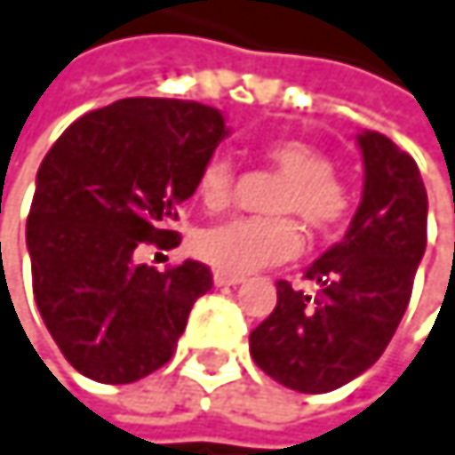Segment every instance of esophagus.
I'll list each match as a JSON object with an SVG mask.
<instances>
[{
    "mask_svg": "<svg viewBox=\"0 0 455 455\" xmlns=\"http://www.w3.org/2000/svg\"><path fill=\"white\" fill-rule=\"evenodd\" d=\"M212 280H215V285H240L245 277L243 275H232V272H223V269H215Z\"/></svg>",
    "mask_w": 455,
    "mask_h": 455,
    "instance_id": "1",
    "label": "esophagus"
}]
</instances>
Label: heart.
Listing matches in <instances>:
<instances>
[{
    "instance_id": "1",
    "label": "heart",
    "mask_w": 455,
    "mask_h": 455,
    "mask_svg": "<svg viewBox=\"0 0 455 455\" xmlns=\"http://www.w3.org/2000/svg\"><path fill=\"white\" fill-rule=\"evenodd\" d=\"M264 161L285 180L269 199L264 218H240L199 232L194 253L215 269L248 275L294 259L302 248L297 215L310 232L326 235L347 212V191L334 178L331 158L305 140H277L264 148ZM235 167L229 158H210L199 175V199L210 212H220L235 199Z\"/></svg>"
}]
</instances>
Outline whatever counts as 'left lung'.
I'll use <instances>...</instances> for the list:
<instances>
[{"label": "left lung", "mask_w": 455, "mask_h": 455, "mask_svg": "<svg viewBox=\"0 0 455 455\" xmlns=\"http://www.w3.org/2000/svg\"><path fill=\"white\" fill-rule=\"evenodd\" d=\"M364 194L342 243L305 277L310 299L277 280V305L251 331L253 362L285 388L326 394L367 372L391 342L427 251V188L412 156L386 134L362 132Z\"/></svg>", "instance_id": "1"}]
</instances>
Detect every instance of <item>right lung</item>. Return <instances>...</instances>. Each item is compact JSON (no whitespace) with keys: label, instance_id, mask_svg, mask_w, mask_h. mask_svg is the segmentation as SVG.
<instances>
[{"label":"right lung","instance_id":"1","mask_svg":"<svg viewBox=\"0 0 455 455\" xmlns=\"http://www.w3.org/2000/svg\"><path fill=\"white\" fill-rule=\"evenodd\" d=\"M229 134L215 108L134 100L77 118L48 150L26 218L31 285L64 359L96 383H134L164 367L210 267L158 272L142 245L178 248V207Z\"/></svg>","mask_w":455,"mask_h":455}]
</instances>
